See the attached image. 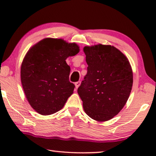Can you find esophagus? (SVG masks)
Returning <instances> with one entry per match:
<instances>
[{"label": "esophagus", "instance_id": "esophagus-1", "mask_svg": "<svg viewBox=\"0 0 156 156\" xmlns=\"http://www.w3.org/2000/svg\"><path fill=\"white\" fill-rule=\"evenodd\" d=\"M80 84H81V81H77V82H76V83H75L76 88H78L79 86H80Z\"/></svg>", "mask_w": 156, "mask_h": 156}]
</instances>
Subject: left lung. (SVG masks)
<instances>
[{
	"label": "left lung",
	"mask_w": 156,
	"mask_h": 156,
	"mask_svg": "<svg viewBox=\"0 0 156 156\" xmlns=\"http://www.w3.org/2000/svg\"><path fill=\"white\" fill-rule=\"evenodd\" d=\"M83 51L88 71L77 89L83 110L95 121H108L119 114L129 97L132 67L127 57L114 46H85Z\"/></svg>",
	"instance_id": "left-lung-1"
}]
</instances>
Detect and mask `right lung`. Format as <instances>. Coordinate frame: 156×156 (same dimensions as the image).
<instances>
[{
    "mask_svg": "<svg viewBox=\"0 0 156 156\" xmlns=\"http://www.w3.org/2000/svg\"><path fill=\"white\" fill-rule=\"evenodd\" d=\"M80 51L75 43L46 38L27 52L20 76L29 104L42 115H50L64 107L75 85L70 82V68L65 60Z\"/></svg>",
    "mask_w": 156,
    "mask_h": 156,
    "instance_id": "right-lung-1",
    "label": "right lung"
}]
</instances>
